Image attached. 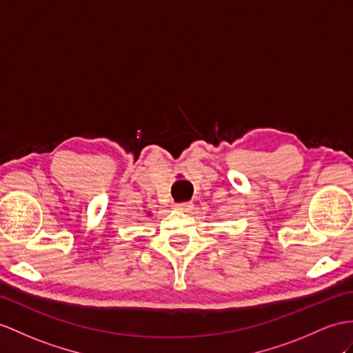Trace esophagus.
<instances>
[{"instance_id":"obj_1","label":"esophagus","mask_w":353,"mask_h":353,"mask_svg":"<svg viewBox=\"0 0 353 353\" xmlns=\"http://www.w3.org/2000/svg\"><path fill=\"white\" fill-rule=\"evenodd\" d=\"M192 208V202H178L175 203V210H179V211H188Z\"/></svg>"}]
</instances>
